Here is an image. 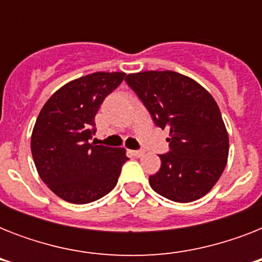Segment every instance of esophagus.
Returning <instances> with one entry per match:
<instances>
[{
  "label": "esophagus",
  "instance_id": "1",
  "mask_svg": "<svg viewBox=\"0 0 262 262\" xmlns=\"http://www.w3.org/2000/svg\"><path fill=\"white\" fill-rule=\"evenodd\" d=\"M130 154L135 156V158H141V156L144 155V151H130Z\"/></svg>",
  "mask_w": 262,
  "mask_h": 262
}]
</instances>
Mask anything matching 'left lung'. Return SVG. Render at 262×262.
Masks as SVG:
<instances>
[{
  "mask_svg": "<svg viewBox=\"0 0 262 262\" xmlns=\"http://www.w3.org/2000/svg\"><path fill=\"white\" fill-rule=\"evenodd\" d=\"M159 127L170 129V152L159 155V171L149 177L158 194L175 203L205 195L223 174L228 133L219 106L203 85L172 71H147L126 76Z\"/></svg>",
  "mask_w": 262,
  "mask_h": 262,
  "instance_id": "1",
  "label": "left lung"
}]
</instances>
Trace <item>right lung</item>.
I'll list each match as a JSON object with an SVG mask.
<instances>
[{
    "label": "right lung",
    "mask_w": 262,
    "mask_h": 262,
    "mask_svg": "<svg viewBox=\"0 0 262 262\" xmlns=\"http://www.w3.org/2000/svg\"><path fill=\"white\" fill-rule=\"evenodd\" d=\"M123 79V72H96L72 80L51 95L36 118L31 136L35 167L47 187L68 203L96 201L118 182L126 149L90 139L99 107Z\"/></svg>",
    "instance_id": "right-lung-1"
}]
</instances>
